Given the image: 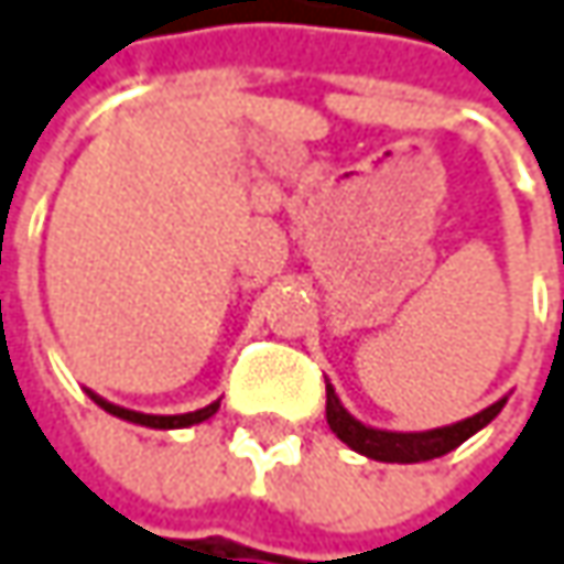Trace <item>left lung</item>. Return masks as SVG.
I'll return each mask as SVG.
<instances>
[{
  "mask_svg": "<svg viewBox=\"0 0 564 564\" xmlns=\"http://www.w3.org/2000/svg\"><path fill=\"white\" fill-rule=\"evenodd\" d=\"M507 397H500L497 403H490L487 410L468 416V420H458L452 426H438V430H423V433H397V430H378V426H368L361 420H355L335 387L326 381V420H329V430H333L348 448H355L358 455L365 458H375V462H390V465H416V462H430V458H442L448 455L452 448H458L465 438H471L475 433H481L487 423L503 410Z\"/></svg>",
  "mask_w": 564,
  "mask_h": 564,
  "instance_id": "obj_1",
  "label": "left lung"
}]
</instances>
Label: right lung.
Returning <instances> with one entry per match:
<instances>
[{
    "label": "right lung",
    "mask_w": 564,
    "mask_h": 564,
    "mask_svg": "<svg viewBox=\"0 0 564 564\" xmlns=\"http://www.w3.org/2000/svg\"><path fill=\"white\" fill-rule=\"evenodd\" d=\"M86 393H89V400H93L96 406H102L106 413H112V416H119V420H126V423H134V426H148V430H186V426H196V423L209 420V416L219 410V400H213L209 406H203V410H193V413L158 416V413H138V410H129V406L109 403L106 397H99V393H93V390H86Z\"/></svg>",
    "instance_id": "obj_1"
}]
</instances>
